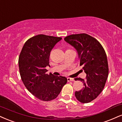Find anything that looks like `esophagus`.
Segmentation results:
<instances>
[{
  "label": "esophagus",
  "mask_w": 122,
  "mask_h": 122,
  "mask_svg": "<svg viewBox=\"0 0 122 122\" xmlns=\"http://www.w3.org/2000/svg\"><path fill=\"white\" fill-rule=\"evenodd\" d=\"M67 80L68 82H70V81H74V80L73 78H69V77H67Z\"/></svg>",
  "instance_id": "1"
}]
</instances>
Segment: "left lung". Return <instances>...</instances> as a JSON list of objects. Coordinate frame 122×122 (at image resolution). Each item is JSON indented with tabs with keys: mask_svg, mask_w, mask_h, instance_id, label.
Segmentation results:
<instances>
[{
	"mask_svg": "<svg viewBox=\"0 0 122 122\" xmlns=\"http://www.w3.org/2000/svg\"><path fill=\"white\" fill-rule=\"evenodd\" d=\"M64 40L77 50L80 66L86 74L85 80L76 78L81 81L83 87L75 92V96L81 103H89L100 94L107 79L108 66L105 49L97 40L86 33L71 35Z\"/></svg>",
	"mask_w": 122,
	"mask_h": 122,
	"instance_id": "1",
	"label": "left lung"
}]
</instances>
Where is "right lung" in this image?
<instances>
[{"mask_svg": "<svg viewBox=\"0 0 122 122\" xmlns=\"http://www.w3.org/2000/svg\"><path fill=\"white\" fill-rule=\"evenodd\" d=\"M61 37L38 35L25 42L19 57L20 74L27 90L42 101L55 99L67 78L48 74L45 67L49 65L50 53Z\"/></svg>", "mask_w": 122, "mask_h": 122, "instance_id": "right-lung-1", "label": "right lung"}]
</instances>
